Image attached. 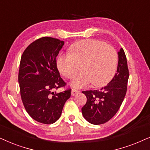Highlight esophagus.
Here are the masks:
<instances>
[{
	"mask_svg": "<svg viewBox=\"0 0 150 150\" xmlns=\"http://www.w3.org/2000/svg\"><path fill=\"white\" fill-rule=\"evenodd\" d=\"M79 93H80V91H78V90L73 89V90H72V91H71V95L73 96H75V95H76L77 94H78Z\"/></svg>",
	"mask_w": 150,
	"mask_h": 150,
	"instance_id": "1",
	"label": "esophagus"
}]
</instances>
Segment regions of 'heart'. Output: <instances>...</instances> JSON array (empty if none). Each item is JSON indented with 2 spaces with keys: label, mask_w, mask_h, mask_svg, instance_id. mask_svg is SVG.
Masks as SVG:
<instances>
[{
  "label": "heart",
  "mask_w": 150,
  "mask_h": 150,
  "mask_svg": "<svg viewBox=\"0 0 150 150\" xmlns=\"http://www.w3.org/2000/svg\"><path fill=\"white\" fill-rule=\"evenodd\" d=\"M118 55L112 46L95 39H87L74 44L70 53L59 55L57 66L66 78L72 79L81 66L82 72L71 81L74 88L102 86L112 78L117 69Z\"/></svg>",
  "instance_id": "obj_1"
}]
</instances>
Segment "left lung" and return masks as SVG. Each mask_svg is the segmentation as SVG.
<instances>
[{"mask_svg": "<svg viewBox=\"0 0 150 150\" xmlns=\"http://www.w3.org/2000/svg\"><path fill=\"white\" fill-rule=\"evenodd\" d=\"M117 71L112 79L104 87L95 91H86L87 101L81 108L86 120L94 125L105 123L119 110L127 92L129 70L125 52H118Z\"/></svg>", "mask_w": 150, "mask_h": 150, "instance_id": "8db88e82", "label": "left lung"}]
</instances>
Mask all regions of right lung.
Masks as SVG:
<instances>
[{"mask_svg": "<svg viewBox=\"0 0 150 150\" xmlns=\"http://www.w3.org/2000/svg\"><path fill=\"white\" fill-rule=\"evenodd\" d=\"M64 42L42 37L30 44L20 63L18 82L23 105L31 118L44 124L55 123L60 117L71 89L57 93L64 87L57 68L56 57Z\"/></svg>", "mask_w": 150, "mask_h": 150, "instance_id": "1", "label": "right lung"}]
</instances>
